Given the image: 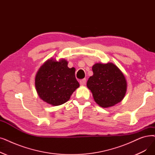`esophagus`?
I'll list each match as a JSON object with an SVG mask.
<instances>
[{
  "mask_svg": "<svg viewBox=\"0 0 155 155\" xmlns=\"http://www.w3.org/2000/svg\"><path fill=\"white\" fill-rule=\"evenodd\" d=\"M80 84L81 85H85L86 84V79L84 78L80 80Z\"/></svg>",
  "mask_w": 155,
  "mask_h": 155,
  "instance_id": "34e87169",
  "label": "esophagus"
}]
</instances>
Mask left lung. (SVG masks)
<instances>
[{"label": "left lung", "instance_id": "1", "mask_svg": "<svg viewBox=\"0 0 155 155\" xmlns=\"http://www.w3.org/2000/svg\"><path fill=\"white\" fill-rule=\"evenodd\" d=\"M92 71L87 86L99 106L105 108L122 101L127 85L123 73L116 65L112 63H96Z\"/></svg>", "mask_w": 155, "mask_h": 155}]
</instances>
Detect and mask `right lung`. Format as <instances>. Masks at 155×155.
Masks as SVG:
<instances>
[{
	"mask_svg": "<svg viewBox=\"0 0 155 155\" xmlns=\"http://www.w3.org/2000/svg\"><path fill=\"white\" fill-rule=\"evenodd\" d=\"M73 68H69L68 61H59L51 58L37 71L35 85L40 99L52 106H59L70 99L73 92L80 86Z\"/></svg>",
	"mask_w": 155,
	"mask_h": 155,
	"instance_id": "1",
	"label": "right lung"
}]
</instances>
